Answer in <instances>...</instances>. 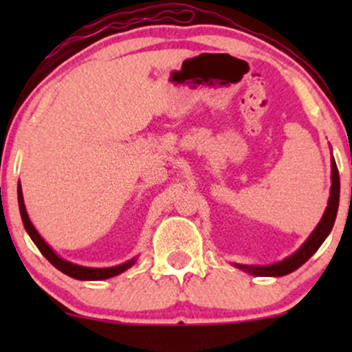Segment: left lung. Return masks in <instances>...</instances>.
<instances>
[{"label": "left lung", "mask_w": 352, "mask_h": 352, "mask_svg": "<svg viewBox=\"0 0 352 352\" xmlns=\"http://www.w3.org/2000/svg\"><path fill=\"white\" fill-rule=\"evenodd\" d=\"M338 207H339V172L336 167V160L331 159V193L328 200V207H326L324 215H322L321 221L318 223V227L313 230V233L308 236V240L301 245V248L296 253H293L292 256L285 258L283 261L278 263L268 265V266H246V265H235L236 268L245 270L246 273L254 274V276H285V274L294 272V270L300 268L301 265H305L306 261L318 252L319 246L322 245V241L328 238V235L333 230L334 220L338 215Z\"/></svg>", "instance_id": "1"}]
</instances>
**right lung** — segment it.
<instances>
[{"label":"right lung","mask_w":352,"mask_h":352,"mask_svg":"<svg viewBox=\"0 0 352 352\" xmlns=\"http://www.w3.org/2000/svg\"><path fill=\"white\" fill-rule=\"evenodd\" d=\"M18 204H19V212H21L23 225H24V228H26L28 235L31 236V240H33L34 245L38 246L39 252L44 254V258H46V260H50V263L52 266H56V268H58L59 272H63L64 274H67V276L76 278V280H84V281L107 280V278L117 276V274L124 273L125 270H129L132 265L135 263V258H132V260L125 261V263H122V265L111 266V268H87V266L74 265V263H71V261L63 260V258L58 256V254L54 253V250H52L51 246L43 240L41 235H39V233H38V230H36L33 227V223H31L30 217H28L26 207H24L21 185H19V187H18Z\"/></svg>","instance_id":"add662e5"}]
</instances>
